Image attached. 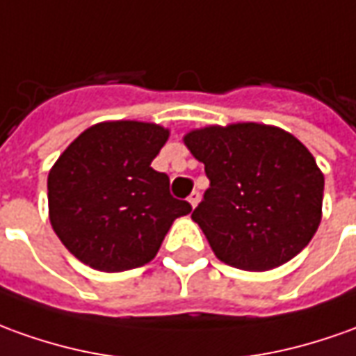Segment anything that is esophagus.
Returning a JSON list of instances; mask_svg holds the SVG:
<instances>
[{"label": "esophagus", "instance_id": "34e87169", "mask_svg": "<svg viewBox=\"0 0 356 356\" xmlns=\"http://www.w3.org/2000/svg\"><path fill=\"white\" fill-rule=\"evenodd\" d=\"M200 197H202V195H200V192H192V195L188 197V202H190V205H192V207H195V205L200 203Z\"/></svg>", "mask_w": 356, "mask_h": 356}]
</instances>
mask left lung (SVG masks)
I'll use <instances>...</instances> for the list:
<instances>
[{"label":"left lung","mask_w":356,"mask_h":356,"mask_svg":"<svg viewBox=\"0 0 356 356\" xmlns=\"http://www.w3.org/2000/svg\"><path fill=\"white\" fill-rule=\"evenodd\" d=\"M205 164L209 190L192 219L227 266L269 271L312 240L322 220L323 174L293 134L238 122L184 136Z\"/></svg>","instance_id":"1"}]
</instances>
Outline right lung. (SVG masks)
<instances>
[{
    "label": "right lung",
    "instance_id": "1",
    "mask_svg": "<svg viewBox=\"0 0 356 356\" xmlns=\"http://www.w3.org/2000/svg\"><path fill=\"white\" fill-rule=\"evenodd\" d=\"M170 131L114 120L85 129L48 174V215L61 244L85 266L116 273L149 264L178 217L192 211L170 195L153 159Z\"/></svg>",
    "mask_w": 356,
    "mask_h": 356
}]
</instances>
